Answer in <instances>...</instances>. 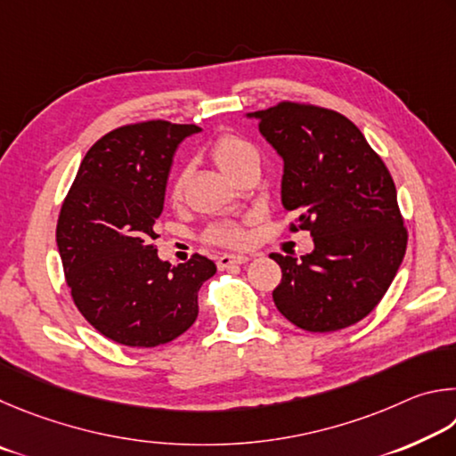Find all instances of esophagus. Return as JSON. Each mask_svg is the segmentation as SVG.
<instances>
[{"label": "esophagus", "mask_w": 456, "mask_h": 456, "mask_svg": "<svg viewBox=\"0 0 456 456\" xmlns=\"http://www.w3.org/2000/svg\"><path fill=\"white\" fill-rule=\"evenodd\" d=\"M248 260H250V256H244V254H222L216 265H218L220 270H226V268H232V266L246 265Z\"/></svg>", "instance_id": "1"}]
</instances>
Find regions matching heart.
I'll list each match as a JSON object with an SVG mask.
<instances>
[{
    "instance_id": "1",
    "label": "heart",
    "mask_w": 456,
    "mask_h": 456,
    "mask_svg": "<svg viewBox=\"0 0 456 456\" xmlns=\"http://www.w3.org/2000/svg\"><path fill=\"white\" fill-rule=\"evenodd\" d=\"M210 154L216 166H218L224 174L230 175V178H234V175L240 170H244L246 166L258 162L256 148H254L250 142H246L244 138H240V135H234V134L220 135V138L212 143ZM182 191H183V178L178 175V178H174L170 183L167 198H170L172 202H178L182 198ZM210 238L214 242L238 246L246 240V234L240 226H236V224H218V226H214L210 230Z\"/></svg>"
}]
</instances>
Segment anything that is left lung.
I'll use <instances>...</instances> for the list:
<instances>
[{
	"instance_id": "obj_1",
	"label": "left lung",
	"mask_w": 456,
	"mask_h": 456,
	"mask_svg": "<svg viewBox=\"0 0 456 456\" xmlns=\"http://www.w3.org/2000/svg\"><path fill=\"white\" fill-rule=\"evenodd\" d=\"M262 138L282 158V206L314 250L300 260L270 254L282 268L273 292L284 318L308 332L362 321L385 297L406 252V230L387 166L338 111L282 102L252 111Z\"/></svg>"
}]
</instances>
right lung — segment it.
<instances>
[{
    "label": "right lung",
    "instance_id": "add662e5",
    "mask_svg": "<svg viewBox=\"0 0 456 456\" xmlns=\"http://www.w3.org/2000/svg\"><path fill=\"white\" fill-rule=\"evenodd\" d=\"M198 132L151 119L106 134L87 150L61 206L55 242L71 298L118 345L178 338L196 321L200 286L216 273L200 254L172 266L154 246L174 154Z\"/></svg>",
    "mask_w": 456,
    "mask_h": 456
}]
</instances>
